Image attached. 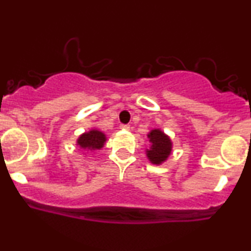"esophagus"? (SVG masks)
Masks as SVG:
<instances>
[{
  "label": "esophagus",
  "mask_w": 251,
  "mask_h": 251,
  "mask_svg": "<svg viewBox=\"0 0 251 251\" xmlns=\"http://www.w3.org/2000/svg\"><path fill=\"white\" fill-rule=\"evenodd\" d=\"M120 128H122V129H126V131H128V129H129V125H126V124H122V125H120Z\"/></svg>",
  "instance_id": "obj_1"
}]
</instances>
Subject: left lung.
<instances>
[{"label": "left lung", "mask_w": 251, "mask_h": 251, "mask_svg": "<svg viewBox=\"0 0 251 251\" xmlns=\"http://www.w3.org/2000/svg\"><path fill=\"white\" fill-rule=\"evenodd\" d=\"M151 148L146 150V155L152 164H162L171 154L172 143L170 138L160 129H152L149 133Z\"/></svg>", "instance_id": "1"}]
</instances>
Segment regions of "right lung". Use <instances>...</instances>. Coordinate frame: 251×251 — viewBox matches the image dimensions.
I'll return each instance as SVG.
<instances>
[{
  "label": "right lung",
  "mask_w": 251,
  "mask_h": 251,
  "mask_svg": "<svg viewBox=\"0 0 251 251\" xmlns=\"http://www.w3.org/2000/svg\"><path fill=\"white\" fill-rule=\"evenodd\" d=\"M106 142V135L98 129H92V131L86 132L81 134L77 139V145L83 150H99L103 146V143Z\"/></svg>",
  "instance_id": "right-lung-1"
}]
</instances>
